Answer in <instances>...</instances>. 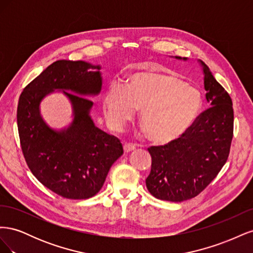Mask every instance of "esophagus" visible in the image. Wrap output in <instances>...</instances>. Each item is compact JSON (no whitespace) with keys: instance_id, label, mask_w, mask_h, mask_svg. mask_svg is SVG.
<instances>
[{"instance_id":"1","label":"esophagus","mask_w":253,"mask_h":253,"mask_svg":"<svg viewBox=\"0 0 253 253\" xmlns=\"http://www.w3.org/2000/svg\"><path fill=\"white\" fill-rule=\"evenodd\" d=\"M135 149H136V147H135V144H133V143H125V145H124V151H125V153L132 152V151H134Z\"/></svg>"}]
</instances>
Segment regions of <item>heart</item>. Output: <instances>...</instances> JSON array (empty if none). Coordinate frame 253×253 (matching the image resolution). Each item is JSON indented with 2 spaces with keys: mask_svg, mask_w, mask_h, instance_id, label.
<instances>
[{
  "mask_svg": "<svg viewBox=\"0 0 253 253\" xmlns=\"http://www.w3.org/2000/svg\"><path fill=\"white\" fill-rule=\"evenodd\" d=\"M204 105L202 91L174 75L136 73L126 88L112 85L102 98L109 126L120 132L139 109V119L150 140L167 144L179 139L195 124Z\"/></svg>",
  "mask_w": 253,
  "mask_h": 253,
  "instance_id": "b5f03b06",
  "label": "heart"
}]
</instances>
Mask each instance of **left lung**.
Masks as SVG:
<instances>
[{"mask_svg":"<svg viewBox=\"0 0 253 253\" xmlns=\"http://www.w3.org/2000/svg\"><path fill=\"white\" fill-rule=\"evenodd\" d=\"M187 61V58L175 57ZM200 62L204 73L206 99L210 108L179 139L151 147L149 192L158 200L183 202L200 194L226 164L233 137V108L230 96Z\"/></svg>","mask_w":253,"mask_h":253,"instance_id":"left-lung-1","label":"left lung"}]
</instances>
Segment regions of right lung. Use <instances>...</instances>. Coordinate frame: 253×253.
<instances>
[{
  "label": "right lung",
  "mask_w": 253,
  "mask_h": 253,
  "mask_svg": "<svg viewBox=\"0 0 253 253\" xmlns=\"http://www.w3.org/2000/svg\"><path fill=\"white\" fill-rule=\"evenodd\" d=\"M100 65L58 60L22 91L17 122L27 166L42 185L70 200H86L102 188L112 165L124 154L120 140L97 127L90 117L102 88ZM55 90L70 100L73 121L51 129L41 116L42 99Z\"/></svg>",
  "instance_id": "add662e5"
}]
</instances>
